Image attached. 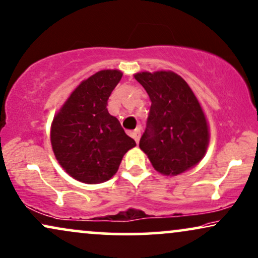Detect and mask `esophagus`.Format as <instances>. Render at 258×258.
Instances as JSON below:
<instances>
[{"instance_id":"obj_1","label":"esophagus","mask_w":258,"mask_h":258,"mask_svg":"<svg viewBox=\"0 0 258 258\" xmlns=\"http://www.w3.org/2000/svg\"><path fill=\"white\" fill-rule=\"evenodd\" d=\"M132 136H133V139L135 140V142H136V143H139V141H140V137H141V132H140V129L134 130V132L132 133Z\"/></svg>"}]
</instances>
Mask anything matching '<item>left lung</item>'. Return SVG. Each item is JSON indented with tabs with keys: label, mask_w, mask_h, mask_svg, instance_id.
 I'll use <instances>...</instances> for the list:
<instances>
[{
	"label": "left lung",
	"mask_w": 258,
	"mask_h": 258,
	"mask_svg": "<svg viewBox=\"0 0 258 258\" xmlns=\"http://www.w3.org/2000/svg\"><path fill=\"white\" fill-rule=\"evenodd\" d=\"M135 79L152 100L140 148L165 175H178L196 166L205 155L209 126L195 93L170 71L137 73Z\"/></svg>",
	"instance_id": "8db88e82"
}]
</instances>
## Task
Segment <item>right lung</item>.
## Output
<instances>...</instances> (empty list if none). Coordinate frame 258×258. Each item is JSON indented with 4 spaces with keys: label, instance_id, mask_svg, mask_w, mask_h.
<instances>
[{
    "label": "right lung",
    "instance_id": "add662e5",
    "mask_svg": "<svg viewBox=\"0 0 258 258\" xmlns=\"http://www.w3.org/2000/svg\"><path fill=\"white\" fill-rule=\"evenodd\" d=\"M122 78L117 70L99 71L82 82L53 119L51 143L56 160L85 183L109 180L123 155L136 146L108 111V99Z\"/></svg>",
    "mask_w": 258,
    "mask_h": 258
}]
</instances>
